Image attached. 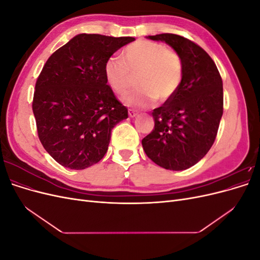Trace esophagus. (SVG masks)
<instances>
[{
	"label": "esophagus",
	"mask_w": 260,
	"mask_h": 260,
	"mask_svg": "<svg viewBox=\"0 0 260 260\" xmlns=\"http://www.w3.org/2000/svg\"><path fill=\"white\" fill-rule=\"evenodd\" d=\"M128 114H129V116H130L131 118H135L136 116H138V112L135 111V109H129Z\"/></svg>",
	"instance_id": "obj_1"
}]
</instances>
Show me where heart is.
Listing matches in <instances>:
<instances>
[{
	"instance_id": "1",
	"label": "heart",
	"mask_w": 260,
	"mask_h": 260,
	"mask_svg": "<svg viewBox=\"0 0 260 260\" xmlns=\"http://www.w3.org/2000/svg\"><path fill=\"white\" fill-rule=\"evenodd\" d=\"M122 58L123 60L109 58L104 67V75L108 85L120 95L128 92L133 77L138 76L139 88L122 99L127 106L145 108L155 100L164 103L180 88L183 78L182 60L164 44L137 41L124 50Z\"/></svg>"
}]
</instances>
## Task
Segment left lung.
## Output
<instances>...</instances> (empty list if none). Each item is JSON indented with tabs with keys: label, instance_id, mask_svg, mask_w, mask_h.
I'll return each mask as SVG.
<instances>
[{
	"label": "left lung",
	"instance_id": "obj_1",
	"mask_svg": "<svg viewBox=\"0 0 260 260\" xmlns=\"http://www.w3.org/2000/svg\"><path fill=\"white\" fill-rule=\"evenodd\" d=\"M146 38L176 51L182 60L183 78L175 95L153 111L155 127L142 140V146L158 166L185 170L215 142L223 113L221 77L209 55L188 39L172 34Z\"/></svg>",
	"mask_w": 260,
	"mask_h": 260
}]
</instances>
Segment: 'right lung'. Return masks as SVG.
Instances as JSON below:
<instances>
[{"label":"right lung","instance_id":"1","mask_svg":"<svg viewBox=\"0 0 260 260\" xmlns=\"http://www.w3.org/2000/svg\"><path fill=\"white\" fill-rule=\"evenodd\" d=\"M132 37L80 34L55 51L36 83L32 111L45 151L61 166L81 170L99 162L112 130L128 118L104 75L106 61Z\"/></svg>","mask_w":260,"mask_h":260}]
</instances>
